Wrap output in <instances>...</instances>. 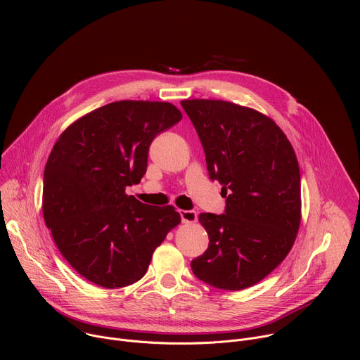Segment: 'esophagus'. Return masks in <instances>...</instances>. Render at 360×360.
Returning <instances> with one entry per match:
<instances>
[{"label": "esophagus", "mask_w": 360, "mask_h": 360, "mask_svg": "<svg viewBox=\"0 0 360 360\" xmlns=\"http://www.w3.org/2000/svg\"><path fill=\"white\" fill-rule=\"evenodd\" d=\"M179 217L184 224H192L198 219V215L195 211H179Z\"/></svg>", "instance_id": "esophagus-1"}]
</instances>
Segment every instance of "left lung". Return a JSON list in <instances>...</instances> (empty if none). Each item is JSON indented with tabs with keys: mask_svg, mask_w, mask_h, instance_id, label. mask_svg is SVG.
Returning a JSON list of instances; mask_svg holds the SVG:
<instances>
[{
	"mask_svg": "<svg viewBox=\"0 0 360 360\" xmlns=\"http://www.w3.org/2000/svg\"><path fill=\"white\" fill-rule=\"evenodd\" d=\"M181 105L200 139L208 175L222 184L226 198L224 214H199L210 245L191 262L192 272L218 289L249 288L295 242L300 224L295 150L282 129L255 110L219 99H185Z\"/></svg>",
	"mask_w": 360,
	"mask_h": 360,
	"instance_id": "8db88e82",
	"label": "left lung"
}]
</instances>
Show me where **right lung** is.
Returning <instances> with one entry per match:
<instances>
[{"label": "right lung", "instance_id": "1", "mask_svg": "<svg viewBox=\"0 0 360 360\" xmlns=\"http://www.w3.org/2000/svg\"><path fill=\"white\" fill-rule=\"evenodd\" d=\"M182 118L169 102L118 101L70 125L44 171L42 212L67 262L107 289L139 281L181 222L174 207L125 193L148 165L152 141Z\"/></svg>", "mask_w": 360, "mask_h": 360}]
</instances>
